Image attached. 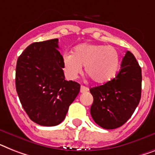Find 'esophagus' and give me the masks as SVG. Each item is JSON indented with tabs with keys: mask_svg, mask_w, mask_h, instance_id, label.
Returning <instances> with one entry per match:
<instances>
[{
	"mask_svg": "<svg viewBox=\"0 0 155 155\" xmlns=\"http://www.w3.org/2000/svg\"><path fill=\"white\" fill-rule=\"evenodd\" d=\"M89 91V88L86 86H84V85H81V89H80V92L81 93H85V92Z\"/></svg>",
	"mask_w": 155,
	"mask_h": 155,
	"instance_id": "1",
	"label": "esophagus"
}]
</instances>
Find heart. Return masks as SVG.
Listing matches in <instances>:
<instances>
[{
	"label": "heart",
	"mask_w": 155,
	"mask_h": 155,
	"mask_svg": "<svg viewBox=\"0 0 155 155\" xmlns=\"http://www.w3.org/2000/svg\"><path fill=\"white\" fill-rule=\"evenodd\" d=\"M120 57L118 51L112 46L82 43L77 46L73 54H64L62 66L66 76L78 78L85 66V73L96 83L104 84L113 79L120 67Z\"/></svg>",
	"instance_id": "obj_1"
}]
</instances>
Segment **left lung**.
Instances as JSON below:
<instances>
[{"instance_id": "8db88e82", "label": "left lung", "mask_w": 155, "mask_h": 155, "mask_svg": "<svg viewBox=\"0 0 155 155\" xmlns=\"http://www.w3.org/2000/svg\"><path fill=\"white\" fill-rule=\"evenodd\" d=\"M89 90L93 97L90 113L96 124L104 129L124 124L141 98L142 70L133 54L126 52L116 78Z\"/></svg>"}]
</instances>
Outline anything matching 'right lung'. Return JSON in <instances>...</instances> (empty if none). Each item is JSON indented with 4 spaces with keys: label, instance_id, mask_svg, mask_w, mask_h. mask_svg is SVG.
<instances>
[{
    "label": "right lung",
    "instance_id": "obj_1",
    "mask_svg": "<svg viewBox=\"0 0 155 155\" xmlns=\"http://www.w3.org/2000/svg\"><path fill=\"white\" fill-rule=\"evenodd\" d=\"M58 39L29 45L18 58L16 89L29 118L42 126L62 123L80 91L78 82L65 80Z\"/></svg>",
    "mask_w": 155,
    "mask_h": 155
}]
</instances>
